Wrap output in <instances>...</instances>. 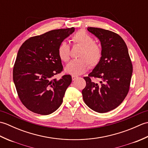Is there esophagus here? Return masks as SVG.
I'll return each mask as SVG.
<instances>
[{
	"mask_svg": "<svg viewBox=\"0 0 148 148\" xmlns=\"http://www.w3.org/2000/svg\"><path fill=\"white\" fill-rule=\"evenodd\" d=\"M78 77L76 76H72V81H75L76 79H77Z\"/></svg>",
	"mask_w": 148,
	"mask_h": 148,
	"instance_id": "esophagus-1",
	"label": "esophagus"
}]
</instances>
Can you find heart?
Listing matches in <instances>:
<instances>
[{
  "label": "heart",
  "instance_id": "heart-1",
  "mask_svg": "<svg viewBox=\"0 0 148 148\" xmlns=\"http://www.w3.org/2000/svg\"><path fill=\"white\" fill-rule=\"evenodd\" d=\"M75 45L82 47L79 54L80 58L72 60L66 66L65 71L72 76H77L83 74L89 68H95L98 65L102 57V48L99 43L95 42L92 36L85 30H80L72 37ZM70 46L65 41L59 45L58 54L63 62H67L70 59Z\"/></svg>",
  "mask_w": 148,
  "mask_h": 148
}]
</instances>
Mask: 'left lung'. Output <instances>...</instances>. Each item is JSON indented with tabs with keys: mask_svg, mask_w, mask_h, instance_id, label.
Masks as SVG:
<instances>
[{
	"mask_svg": "<svg viewBox=\"0 0 148 148\" xmlns=\"http://www.w3.org/2000/svg\"><path fill=\"white\" fill-rule=\"evenodd\" d=\"M101 42L102 57L88 76L84 77L82 91L86 104L97 112H107L121 104L130 89L133 67L127 46L118 34L108 30L88 27ZM92 77L100 80L95 84Z\"/></svg>",
	"mask_w": 148,
	"mask_h": 148,
	"instance_id": "obj_1",
	"label": "left lung"
}]
</instances>
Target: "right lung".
<instances>
[{
	"mask_svg": "<svg viewBox=\"0 0 148 148\" xmlns=\"http://www.w3.org/2000/svg\"><path fill=\"white\" fill-rule=\"evenodd\" d=\"M74 27L49 31L25 41L19 49L13 67V81L22 103L42 115L55 112L61 106L71 75L54 78L63 71L58 48Z\"/></svg>",
	"mask_w": 148,
	"mask_h": 148,
	"instance_id": "add662e5",
	"label": "right lung"
}]
</instances>
